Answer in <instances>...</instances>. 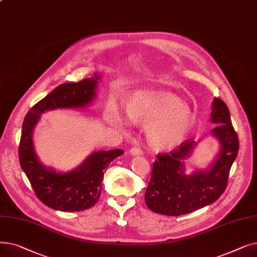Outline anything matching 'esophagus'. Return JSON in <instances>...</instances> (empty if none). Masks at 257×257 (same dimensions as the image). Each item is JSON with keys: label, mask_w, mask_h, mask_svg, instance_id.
I'll return each instance as SVG.
<instances>
[{"label": "esophagus", "mask_w": 257, "mask_h": 257, "mask_svg": "<svg viewBox=\"0 0 257 257\" xmlns=\"http://www.w3.org/2000/svg\"><path fill=\"white\" fill-rule=\"evenodd\" d=\"M130 154L132 156H141V155H143V150L140 149L139 147H133L130 149Z\"/></svg>", "instance_id": "1"}]
</instances>
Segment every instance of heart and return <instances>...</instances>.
<instances>
[{
    "label": "heart",
    "mask_w": 257,
    "mask_h": 257,
    "mask_svg": "<svg viewBox=\"0 0 257 257\" xmlns=\"http://www.w3.org/2000/svg\"><path fill=\"white\" fill-rule=\"evenodd\" d=\"M127 113L137 121H150L146 127V138L156 150H168L180 144L194 120L191 108L179 98L158 90L134 92L127 102ZM109 120L117 127L125 125L124 115L118 109L111 110Z\"/></svg>",
    "instance_id": "b5f03b06"
}]
</instances>
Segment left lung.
<instances>
[{
	"mask_svg": "<svg viewBox=\"0 0 257 257\" xmlns=\"http://www.w3.org/2000/svg\"><path fill=\"white\" fill-rule=\"evenodd\" d=\"M210 121L215 125L210 136L220 148L212 163L207 169L196 168L192 174H185L186 159L193 155L200 140L183 142L170 154L158 155L145 194L149 209L177 217L213 203L224 193L237 156L238 139L227 105L218 98L212 101Z\"/></svg>",
	"mask_w": 257,
	"mask_h": 257,
	"instance_id": "1",
	"label": "left lung"
}]
</instances>
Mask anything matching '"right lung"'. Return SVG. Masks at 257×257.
Here are the masks:
<instances>
[{
  "mask_svg": "<svg viewBox=\"0 0 257 257\" xmlns=\"http://www.w3.org/2000/svg\"><path fill=\"white\" fill-rule=\"evenodd\" d=\"M101 74L77 83H63L35 104L27 113L19 149L20 164L35 195L43 203L59 211L75 212L92 207L102 190L104 170L123 150L94 151L77 168L60 172L45 166L37 157L33 132L42 114L56 109H84L97 98Z\"/></svg>",
  "mask_w": 257,
  "mask_h": 257,
  "instance_id": "add662e5",
  "label": "right lung"
}]
</instances>
